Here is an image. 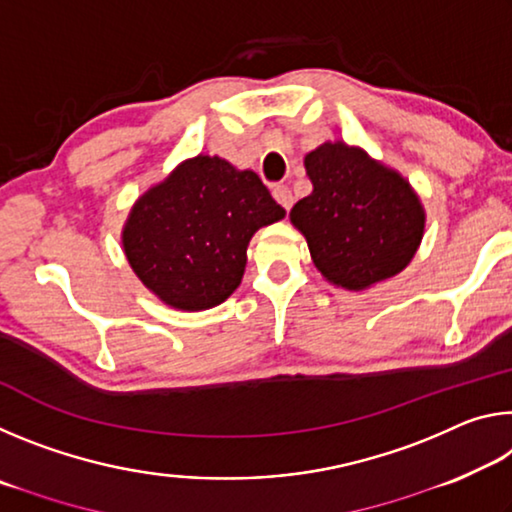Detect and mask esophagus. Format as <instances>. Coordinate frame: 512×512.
Wrapping results in <instances>:
<instances>
[{"instance_id": "obj_1", "label": "esophagus", "mask_w": 512, "mask_h": 512, "mask_svg": "<svg viewBox=\"0 0 512 512\" xmlns=\"http://www.w3.org/2000/svg\"><path fill=\"white\" fill-rule=\"evenodd\" d=\"M273 196H275V201L284 207V210H287V212L291 210L293 194H291V189L287 185H275L273 187Z\"/></svg>"}]
</instances>
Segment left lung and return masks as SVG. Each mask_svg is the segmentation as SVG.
Returning a JSON list of instances; mask_svg holds the SVG:
<instances>
[{"label":"left lung","mask_w":512,"mask_h":512,"mask_svg":"<svg viewBox=\"0 0 512 512\" xmlns=\"http://www.w3.org/2000/svg\"><path fill=\"white\" fill-rule=\"evenodd\" d=\"M305 169L314 192L289 216L327 282L361 291L409 266L424 235V210L409 180L343 142L307 153Z\"/></svg>","instance_id":"left-lung-1"}]
</instances>
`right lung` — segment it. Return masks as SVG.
Instances as JSON below:
<instances>
[{"instance_id": "add662e5", "label": "right lung", "mask_w": 512, "mask_h": 512, "mask_svg": "<svg viewBox=\"0 0 512 512\" xmlns=\"http://www.w3.org/2000/svg\"><path fill=\"white\" fill-rule=\"evenodd\" d=\"M284 214L255 171L196 155L137 198L121 244L135 275L164 305L201 311L232 296L250 239Z\"/></svg>"}]
</instances>
